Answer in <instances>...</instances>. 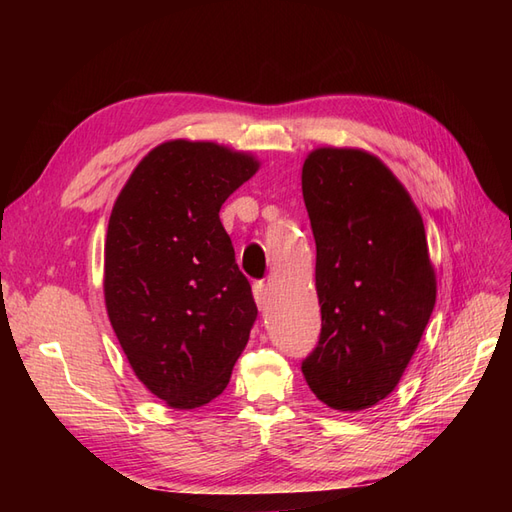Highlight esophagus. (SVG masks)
Masks as SVG:
<instances>
[{
    "mask_svg": "<svg viewBox=\"0 0 512 512\" xmlns=\"http://www.w3.org/2000/svg\"><path fill=\"white\" fill-rule=\"evenodd\" d=\"M254 299H256V305H258L260 312H265V309L271 303V294H269V288H267L265 282H256L254 284Z\"/></svg>",
    "mask_w": 512,
    "mask_h": 512,
    "instance_id": "obj_1",
    "label": "esophagus"
}]
</instances>
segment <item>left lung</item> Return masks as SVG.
Wrapping results in <instances>:
<instances>
[{
  "instance_id": "1",
  "label": "left lung",
  "mask_w": 512,
  "mask_h": 512,
  "mask_svg": "<svg viewBox=\"0 0 512 512\" xmlns=\"http://www.w3.org/2000/svg\"><path fill=\"white\" fill-rule=\"evenodd\" d=\"M301 185L322 314L301 371L322 404L359 412L395 389L436 305L423 218L391 170L361 149H314Z\"/></svg>"
}]
</instances>
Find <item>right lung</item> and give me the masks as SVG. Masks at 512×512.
Returning a JSON list of instances; mask_svg holds the SVG:
<instances>
[{
    "instance_id": "obj_1",
    "label": "right lung",
    "mask_w": 512,
    "mask_h": 512,
    "mask_svg": "<svg viewBox=\"0 0 512 512\" xmlns=\"http://www.w3.org/2000/svg\"><path fill=\"white\" fill-rule=\"evenodd\" d=\"M258 166L250 153L179 138L149 151L115 200L108 320L136 378L170 408L218 397L250 339L258 309L220 209Z\"/></svg>"
}]
</instances>
